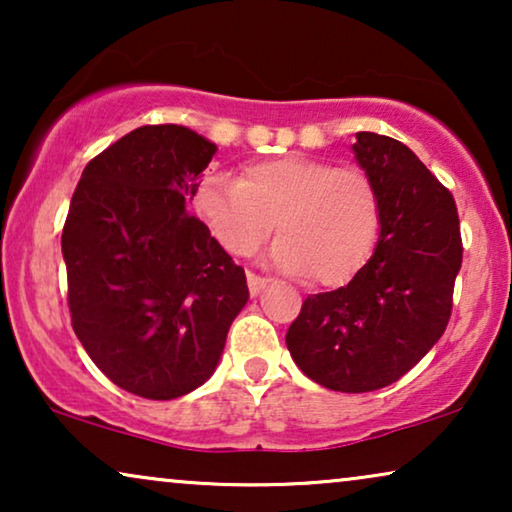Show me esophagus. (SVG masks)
I'll return each mask as SVG.
<instances>
[{
  "label": "esophagus",
  "instance_id": "1",
  "mask_svg": "<svg viewBox=\"0 0 512 512\" xmlns=\"http://www.w3.org/2000/svg\"><path fill=\"white\" fill-rule=\"evenodd\" d=\"M270 279L268 277H261V275H254V272H249L247 275V284H249V293L251 296H258L265 289V284H268Z\"/></svg>",
  "mask_w": 512,
  "mask_h": 512
}]
</instances>
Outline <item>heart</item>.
<instances>
[{"label":"heart","instance_id":"b5f03b06","mask_svg":"<svg viewBox=\"0 0 512 512\" xmlns=\"http://www.w3.org/2000/svg\"><path fill=\"white\" fill-rule=\"evenodd\" d=\"M195 209L235 256L256 254L277 228L270 261L324 286L361 270L380 228V198L366 172L305 156L251 163L240 179L207 177Z\"/></svg>","mask_w":512,"mask_h":512}]
</instances>
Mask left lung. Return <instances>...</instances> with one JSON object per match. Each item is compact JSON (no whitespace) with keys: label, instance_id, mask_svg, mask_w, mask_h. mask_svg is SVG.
Listing matches in <instances>:
<instances>
[{"label":"left lung","instance_id":"obj_1","mask_svg":"<svg viewBox=\"0 0 512 512\" xmlns=\"http://www.w3.org/2000/svg\"><path fill=\"white\" fill-rule=\"evenodd\" d=\"M352 151L377 188L380 237L352 282L307 296L286 347L321 387L363 394L403 377L445 333L464 249L452 193L408 146L356 132Z\"/></svg>","mask_w":512,"mask_h":512}]
</instances>
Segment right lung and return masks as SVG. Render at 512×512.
<instances>
[{
  "instance_id": "add662e5",
  "label": "right lung",
  "mask_w": 512,
  "mask_h": 512,
  "mask_svg": "<svg viewBox=\"0 0 512 512\" xmlns=\"http://www.w3.org/2000/svg\"><path fill=\"white\" fill-rule=\"evenodd\" d=\"M216 144L142 125L86 165L62 230L67 303L90 359L116 387L172 401L212 377L247 277L186 212Z\"/></svg>"
}]
</instances>
